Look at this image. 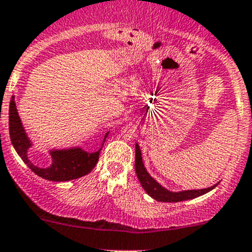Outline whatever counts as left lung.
Here are the masks:
<instances>
[{
    "instance_id": "1",
    "label": "left lung",
    "mask_w": 252,
    "mask_h": 252,
    "mask_svg": "<svg viewBox=\"0 0 252 252\" xmlns=\"http://www.w3.org/2000/svg\"><path fill=\"white\" fill-rule=\"evenodd\" d=\"M135 171H136L137 179H139L140 184L146 190L148 195L153 198V199L158 200V202H166V203H176V202H184V200L194 199V198L200 197V195L205 194V193L213 190L219 184H215L214 186L208 187V189H187V190H180V192H173L164 189L161 185L158 184L146 170L142 161V155L140 151L139 145H135Z\"/></svg>"
}]
</instances>
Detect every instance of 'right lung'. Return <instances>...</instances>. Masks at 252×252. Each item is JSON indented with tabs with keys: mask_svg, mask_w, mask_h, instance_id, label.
Instances as JSON below:
<instances>
[{
	"mask_svg": "<svg viewBox=\"0 0 252 252\" xmlns=\"http://www.w3.org/2000/svg\"><path fill=\"white\" fill-rule=\"evenodd\" d=\"M108 131L105 134L104 145ZM9 136L13 147L15 148L19 157L24 163L31 169L36 175L48 180V181H70L78 179L89 174L96 165L99 160L100 147L96 152L89 153L82 150L81 147L63 148V150H50L49 155L52 157V164L48 168H39L29 159V150L32 147V142L29 139L25 128L23 126L21 119L15 106L14 96H12L9 104Z\"/></svg>",
	"mask_w": 252,
	"mask_h": 252,
	"instance_id": "1",
	"label": "right lung"
}]
</instances>
